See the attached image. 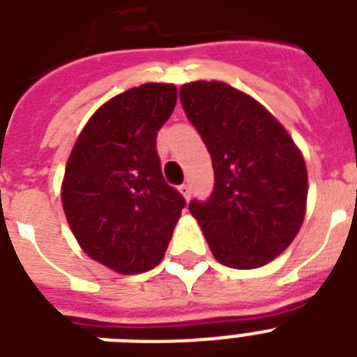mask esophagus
<instances>
[{
  "instance_id": "1",
  "label": "esophagus",
  "mask_w": 357,
  "mask_h": 357,
  "mask_svg": "<svg viewBox=\"0 0 357 357\" xmlns=\"http://www.w3.org/2000/svg\"><path fill=\"white\" fill-rule=\"evenodd\" d=\"M179 192L183 195L185 200H189V198H190V185L189 183L181 185V187H179Z\"/></svg>"
}]
</instances>
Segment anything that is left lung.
Returning <instances> with one entry per match:
<instances>
[{
	"mask_svg": "<svg viewBox=\"0 0 357 357\" xmlns=\"http://www.w3.org/2000/svg\"><path fill=\"white\" fill-rule=\"evenodd\" d=\"M179 100L211 155L215 189L192 200L218 263L257 268L280 255L298 234L307 200L304 157L259 102L220 81L181 86Z\"/></svg>",
	"mask_w": 357,
	"mask_h": 357,
	"instance_id": "obj_1",
	"label": "left lung"
}]
</instances>
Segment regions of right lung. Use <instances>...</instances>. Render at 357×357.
I'll return each mask as SVG.
<instances>
[{"label":"right lung","mask_w":357,"mask_h":357,"mask_svg":"<svg viewBox=\"0 0 357 357\" xmlns=\"http://www.w3.org/2000/svg\"><path fill=\"white\" fill-rule=\"evenodd\" d=\"M176 100L167 83L114 96L86 122L66 162L61 196L70 229L86 255L119 274L161 263L185 207L155 150Z\"/></svg>","instance_id":"obj_1"}]
</instances>
